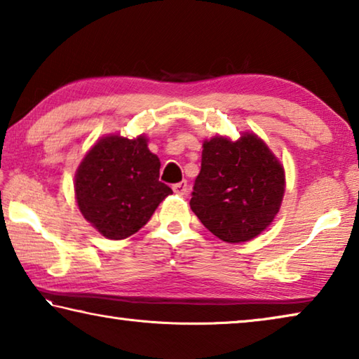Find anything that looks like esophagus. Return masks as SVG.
Returning a JSON list of instances; mask_svg holds the SVG:
<instances>
[{"mask_svg": "<svg viewBox=\"0 0 359 359\" xmlns=\"http://www.w3.org/2000/svg\"><path fill=\"white\" fill-rule=\"evenodd\" d=\"M172 190L175 194H185L187 190H188V184L184 180V182H179V184H174L172 185Z\"/></svg>", "mask_w": 359, "mask_h": 359, "instance_id": "34e87169", "label": "esophagus"}]
</instances>
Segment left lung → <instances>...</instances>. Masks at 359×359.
<instances>
[{"instance_id": "left-lung-1", "label": "left lung", "mask_w": 359, "mask_h": 359, "mask_svg": "<svg viewBox=\"0 0 359 359\" xmlns=\"http://www.w3.org/2000/svg\"><path fill=\"white\" fill-rule=\"evenodd\" d=\"M283 193V166L257 135L204 141L190 205L218 239L239 244L257 238L274 220Z\"/></svg>"}]
</instances>
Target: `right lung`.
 <instances>
[{
  "mask_svg": "<svg viewBox=\"0 0 359 359\" xmlns=\"http://www.w3.org/2000/svg\"><path fill=\"white\" fill-rule=\"evenodd\" d=\"M160 160L147 137L106 136L96 142L77 168L79 210L107 239L137 233L172 190L158 180Z\"/></svg>",
  "mask_w": 359,
  "mask_h": 359,
  "instance_id": "1",
  "label": "right lung"
}]
</instances>
